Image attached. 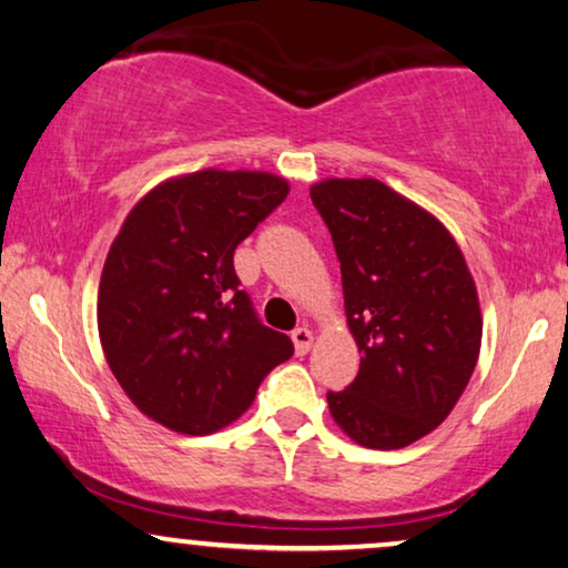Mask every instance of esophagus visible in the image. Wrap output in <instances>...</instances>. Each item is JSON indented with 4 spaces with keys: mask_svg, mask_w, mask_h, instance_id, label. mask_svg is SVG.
<instances>
[{
    "mask_svg": "<svg viewBox=\"0 0 568 568\" xmlns=\"http://www.w3.org/2000/svg\"><path fill=\"white\" fill-rule=\"evenodd\" d=\"M293 347H295V355H306L311 345H314V334L306 326H298V329H293Z\"/></svg>",
    "mask_w": 568,
    "mask_h": 568,
    "instance_id": "1",
    "label": "esophagus"
}]
</instances>
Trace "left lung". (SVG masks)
<instances>
[{"label":"left lung","mask_w":568,"mask_h":568,"mask_svg":"<svg viewBox=\"0 0 568 568\" xmlns=\"http://www.w3.org/2000/svg\"><path fill=\"white\" fill-rule=\"evenodd\" d=\"M342 270L361 371L326 402L357 445L398 450L453 412L481 349L466 260L440 221L378 180L311 187Z\"/></svg>","instance_id":"obj_1"}]
</instances>
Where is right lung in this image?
Instances as JSON below:
<instances>
[{"mask_svg":"<svg viewBox=\"0 0 568 568\" xmlns=\"http://www.w3.org/2000/svg\"><path fill=\"white\" fill-rule=\"evenodd\" d=\"M270 172L203 170L151 190L110 246L98 293L108 365L159 425L211 435L293 355L239 291L234 252L285 201Z\"/></svg>","mask_w":568,"mask_h":568,"instance_id":"obj_1","label":"right lung"}]
</instances>
